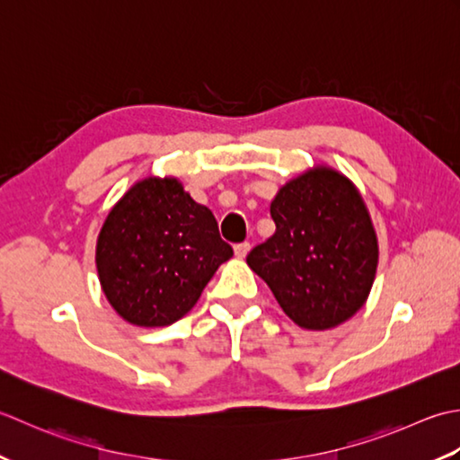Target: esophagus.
Here are the masks:
<instances>
[{"mask_svg":"<svg viewBox=\"0 0 460 460\" xmlns=\"http://www.w3.org/2000/svg\"><path fill=\"white\" fill-rule=\"evenodd\" d=\"M250 252V242H240L234 246V254H236V258H246Z\"/></svg>","mask_w":460,"mask_h":460,"instance_id":"obj_1","label":"esophagus"}]
</instances>
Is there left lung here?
<instances>
[{"label":"left lung","instance_id":"8db88e82","mask_svg":"<svg viewBox=\"0 0 460 460\" xmlns=\"http://www.w3.org/2000/svg\"><path fill=\"white\" fill-rule=\"evenodd\" d=\"M270 214L274 236L250 252L248 266L304 330L348 322L367 299L379 261L359 190L333 168L317 166L286 182Z\"/></svg>","mask_w":460,"mask_h":460}]
</instances>
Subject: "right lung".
Here are the masks:
<instances>
[{
    "instance_id": "1",
    "label": "right lung",
    "mask_w": 460,
    "mask_h": 460,
    "mask_svg": "<svg viewBox=\"0 0 460 460\" xmlns=\"http://www.w3.org/2000/svg\"><path fill=\"white\" fill-rule=\"evenodd\" d=\"M232 254L214 214L176 178L148 176L111 208L95 261L102 292L123 320L163 327L190 312Z\"/></svg>"
}]
</instances>
